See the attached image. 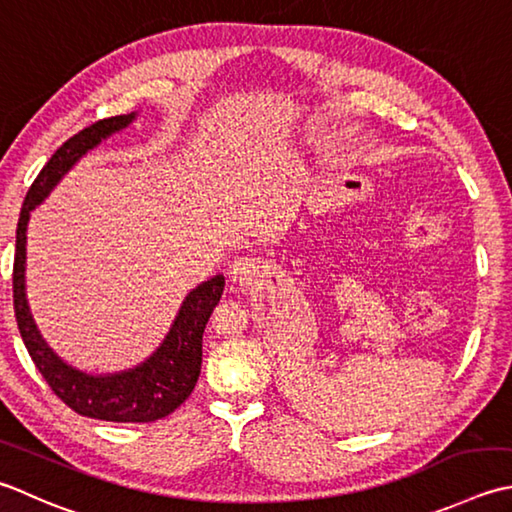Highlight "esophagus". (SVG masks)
<instances>
[{"label": "esophagus", "instance_id": "34e87169", "mask_svg": "<svg viewBox=\"0 0 512 512\" xmlns=\"http://www.w3.org/2000/svg\"><path fill=\"white\" fill-rule=\"evenodd\" d=\"M255 273H257L255 259L237 257L235 262H233V266H230V270H228V277L233 279V282H237V284H244V282H248L250 277H255Z\"/></svg>", "mask_w": 512, "mask_h": 512}]
</instances>
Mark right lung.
<instances>
[{
	"label": "right lung",
	"mask_w": 512,
	"mask_h": 512,
	"mask_svg": "<svg viewBox=\"0 0 512 512\" xmlns=\"http://www.w3.org/2000/svg\"><path fill=\"white\" fill-rule=\"evenodd\" d=\"M135 113L117 115L90 124L59 146L46 166L39 170L33 186L28 188L22 213L17 222L15 264H13V304L19 333L33 357L39 373L44 375L53 393L75 413L104 422L148 424L157 422L182 406L197 384L202 370V337L208 317L224 293V275L210 277L193 288L184 299L179 315L170 326L166 339L146 362L113 375H88L66 364L53 353L30 315L26 302V226L30 210L44 202L77 159L93 150L102 139L126 128Z\"/></svg>",
	"instance_id": "right-lung-1"
}]
</instances>
